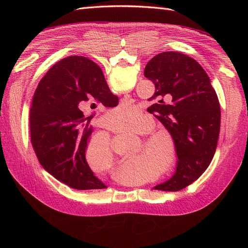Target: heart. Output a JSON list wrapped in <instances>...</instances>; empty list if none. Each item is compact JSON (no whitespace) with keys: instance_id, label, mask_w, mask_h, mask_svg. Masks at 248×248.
I'll list each match as a JSON object with an SVG mask.
<instances>
[{"instance_id":"1","label":"heart","mask_w":248,"mask_h":248,"mask_svg":"<svg viewBox=\"0 0 248 248\" xmlns=\"http://www.w3.org/2000/svg\"><path fill=\"white\" fill-rule=\"evenodd\" d=\"M140 109L133 104L120 106L109 112L108 119L127 121L112 122L110 128L119 136L147 137L142 141V150L139 147L132 149V170H142L150 164L154 166L157 163L155 174L158 176L168 175L175 169L178 161L176 141L169 132H154L156 130V123L152 117L144 115L140 118ZM85 157L90 169L98 175L109 171L115 163V156L110 142L103 134L95 136L89 140Z\"/></svg>"}]
</instances>
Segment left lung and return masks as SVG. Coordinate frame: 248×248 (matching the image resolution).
Masks as SVG:
<instances>
[{
  "mask_svg": "<svg viewBox=\"0 0 248 248\" xmlns=\"http://www.w3.org/2000/svg\"><path fill=\"white\" fill-rule=\"evenodd\" d=\"M144 76L153 81V114L176 141L175 175L154 189L178 191L198 180L211 163L220 130V107L211 80L192 58L164 51L152 58Z\"/></svg>",
  "mask_w": 248,
  "mask_h": 248,
  "instance_id": "1",
  "label": "left lung"
}]
</instances>
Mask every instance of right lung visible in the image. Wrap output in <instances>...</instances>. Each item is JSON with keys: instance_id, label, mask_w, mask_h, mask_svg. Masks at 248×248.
Returning <instances> with one entry per match:
<instances>
[{"instance_id": "1", "label": "right lung", "mask_w": 248, "mask_h": 248, "mask_svg": "<svg viewBox=\"0 0 248 248\" xmlns=\"http://www.w3.org/2000/svg\"><path fill=\"white\" fill-rule=\"evenodd\" d=\"M88 101L112 108L118 97L109 91L98 65L86 57L72 56L56 63L42 78L30 110L31 142L40 164L78 190L107 188L85 157L93 129L78 108Z\"/></svg>"}]
</instances>
